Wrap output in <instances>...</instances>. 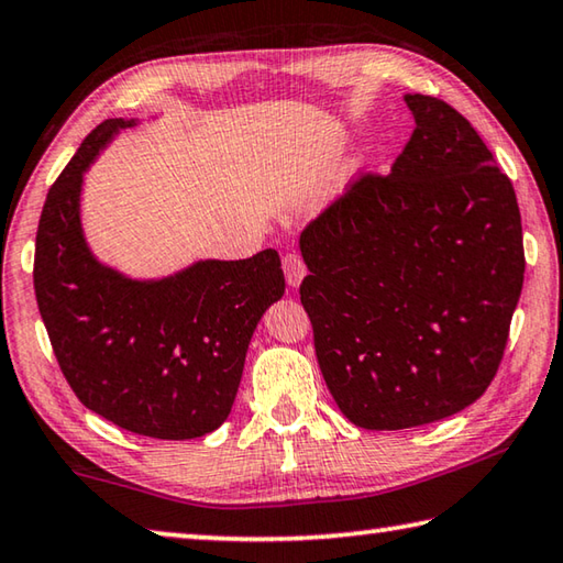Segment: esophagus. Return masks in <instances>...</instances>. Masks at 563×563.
Returning <instances> with one entry per match:
<instances>
[{"label":"esophagus","mask_w":563,"mask_h":563,"mask_svg":"<svg viewBox=\"0 0 563 563\" xmlns=\"http://www.w3.org/2000/svg\"><path fill=\"white\" fill-rule=\"evenodd\" d=\"M283 271H285V280H288L290 288H298L302 283L305 275H308V268H305V263L298 253H288L283 258Z\"/></svg>","instance_id":"1"}]
</instances>
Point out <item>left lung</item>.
I'll use <instances>...</instances> for the list:
<instances>
[{
    "label": "left lung",
    "instance_id": "8db88e82",
    "mask_svg": "<svg viewBox=\"0 0 563 563\" xmlns=\"http://www.w3.org/2000/svg\"><path fill=\"white\" fill-rule=\"evenodd\" d=\"M415 131L300 233V302L340 412L407 430L484 395L523 285L511 180L450 103L405 93Z\"/></svg>",
    "mask_w": 563,
    "mask_h": 563
}]
</instances>
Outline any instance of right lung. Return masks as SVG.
<instances>
[{"mask_svg": "<svg viewBox=\"0 0 563 563\" xmlns=\"http://www.w3.org/2000/svg\"><path fill=\"white\" fill-rule=\"evenodd\" d=\"M133 126L139 119L99 123L46 196L36 302L66 383L91 412L133 434L194 440L231 415L247 345L285 278L271 247L245 261H196L164 278L101 263L81 225L84 174Z\"/></svg>", "mask_w": 563, "mask_h": 563, "instance_id": "1", "label": "right lung"}]
</instances>
